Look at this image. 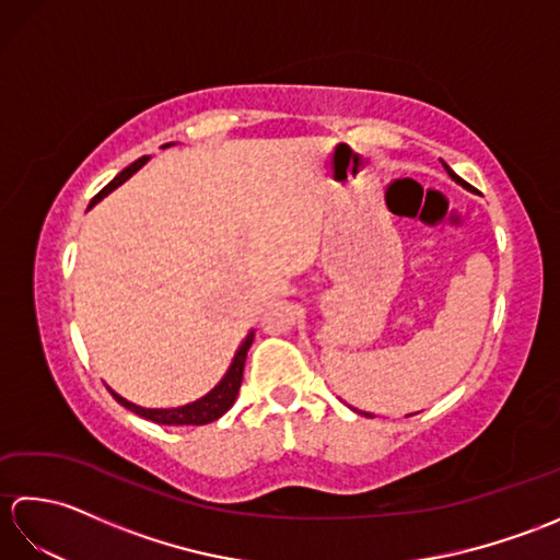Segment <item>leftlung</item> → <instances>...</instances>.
<instances>
[{
	"label": "left lung",
	"mask_w": 560,
	"mask_h": 560,
	"mask_svg": "<svg viewBox=\"0 0 560 560\" xmlns=\"http://www.w3.org/2000/svg\"><path fill=\"white\" fill-rule=\"evenodd\" d=\"M443 165H445V171H447V175L452 177V180H455L457 185H462V187H467V189H469V185H467V183H464V180H462V177H459V175H457L455 171H452V168H450V165H447L445 161H443ZM365 416H371V413H365Z\"/></svg>",
	"instance_id": "left-lung-1"
}]
</instances>
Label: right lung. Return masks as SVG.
<instances>
[{
	"label": "right lung",
	"instance_id": "1",
	"mask_svg": "<svg viewBox=\"0 0 560 560\" xmlns=\"http://www.w3.org/2000/svg\"><path fill=\"white\" fill-rule=\"evenodd\" d=\"M168 147H173V141H171V144H163L161 149H168ZM149 159H151V156H141V159H137L135 163H129L122 173H117V175L113 177V180H110L108 185H105L96 197L91 199L89 209L96 207L103 197H108V195L113 192V189H117L125 180H129V177H132ZM253 339H255V331H247V337L243 339L241 347H237V351H235V355H233V361H231V365H229V371H225V375L219 380V385L213 387V389H209L207 395L199 397L197 401L185 404V407L147 409V407H139V404H135V401H127L125 397L117 395L115 389H110V395H113L117 401H120L125 409L135 411L137 416H141V419H149V421L161 423V425H205V423H211V421L221 419V416L233 407V401H235V397H237V389H241V383H243L245 359H247L249 347H253Z\"/></svg>",
	"mask_w": 560,
	"mask_h": 560
}]
</instances>
